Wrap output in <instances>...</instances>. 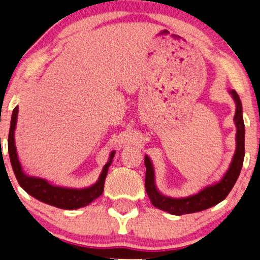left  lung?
<instances>
[{
    "label": "left lung",
    "instance_id": "1",
    "mask_svg": "<svg viewBox=\"0 0 260 260\" xmlns=\"http://www.w3.org/2000/svg\"><path fill=\"white\" fill-rule=\"evenodd\" d=\"M230 94L235 102L234 122L235 127H237V134H235L237 147H235L234 155L232 158L228 170L224 172L222 178L219 182L206 186L195 195L182 197V199H174V197L162 195L157 189L154 182L153 165H152L150 157L145 155V166H146L145 189H146L152 205L155 208L170 213L172 215L196 213L216 206L217 203L226 199L228 193H230L235 182H237L239 175H240L245 157V124L243 119V105H241L240 99H239V95L235 90H230Z\"/></svg>",
    "mask_w": 260,
    "mask_h": 260
}]
</instances>
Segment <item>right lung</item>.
Returning <instances> with one entry per match:
<instances>
[{"instance_id":"add662e5","label":"right lung","mask_w":260,"mask_h":260,"mask_svg":"<svg viewBox=\"0 0 260 260\" xmlns=\"http://www.w3.org/2000/svg\"><path fill=\"white\" fill-rule=\"evenodd\" d=\"M17 113H19V107H15L12 114V120H10V129L8 136V152L10 162L15 177L19 182L21 188L28 192L34 199L46 203V205L57 207L60 209L74 210L82 208L90 205L92 201L98 199L102 195L103 188H105V181L108 174V169L112 164L115 151L110 152L109 159L107 164L103 166L101 175L95 184H92L89 188L83 189H71V188H63V186H55L48 183L46 179L39 177H32V176L26 175L22 170V166L20 164L19 158H17V152L15 146V133L16 121H17Z\"/></svg>"}]
</instances>
